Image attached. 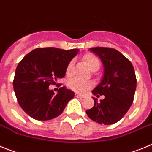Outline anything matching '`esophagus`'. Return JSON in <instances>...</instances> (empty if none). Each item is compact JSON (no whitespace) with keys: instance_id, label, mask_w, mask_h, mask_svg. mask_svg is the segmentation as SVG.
Wrapping results in <instances>:
<instances>
[{"instance_id":"obj_1","label":"esophagus","mask_w":152,"mask_h":152,"mask_svg":"<svg viewBox=\"0 0 152 152\" xmlns=\"http://www.w3.org/2000/svg\"><path fill=\"white\" fill-rule=\"evenodd\" d=\"M75 96H76V98H85L84 95H79V94H76V95H75Z\"/></svg>"}]
</instances>
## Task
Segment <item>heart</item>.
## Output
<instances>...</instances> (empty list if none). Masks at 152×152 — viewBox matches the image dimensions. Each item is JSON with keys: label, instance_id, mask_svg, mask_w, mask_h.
<instances>
[{"label": "heart", "instance_id": "1", "mask_svg": "<svg viewBox=\"0 0 152 152\" xmlns=\"http://www.w3.org/2000/svg\"><path fill=\"white\" fill-rule=\"evenodd\" d=\"M83 60L86 64L88 65V67L91 69H98L100 66V62L99 60L93 54H86L83 57ZM73 61H71L68 64L67 66L66 69V75H70L72 73V70H73ZM68 87L70 88L71 90H73V91L76 93H80V94H84L86 91H88L90 88L93 87V83L90 81H85V80H82V79H79V78H73V79H70L68 82Z\"/></svg>", "mask_w": 152, "mask_h": 152}]
</instances>
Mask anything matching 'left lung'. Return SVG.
Segmentation results:
<instances>
[{"label": "left lung", "instance_id": "1", "mask_svg": "<svg viewBox=\"0 0 152 152\" xmlns=\"http://www.w3.org/2000/svg\"><path fill=\"white\" fill-rule=\"evenodd\" d=\"M90 50L101 58L104 67L102 82L93 89L94 95H104L86 110L91 120L100 124L110 125L124 117L133 102L136 77L130 61L120 51L110 48H92Z\"/></svg>", "mask_w": 152, "mask_h": 152}]
</instances>
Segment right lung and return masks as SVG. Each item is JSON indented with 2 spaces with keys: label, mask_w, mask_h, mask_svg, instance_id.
Returning <instances> with one entry per match:
<instances>
[{
  "label": "right lung",
  "mask_w": 152,
  "mask_h": 152,
  "mask_svg": "<svg viewBox=\"0 0 152 152\" xmlns=\"http://www.w3.org/2000/svg\"><path fill=\"white\" fill-rule=\"evenodd\" d=\"M79 52L78 49L56 48H35L17 65L13 88L19 104L37 120H49L61 115L74 92L64 86L57 94L48 88L66 74L68 64Z\"/></svg>",
  "instance_id": "1"
}]
</instances>
